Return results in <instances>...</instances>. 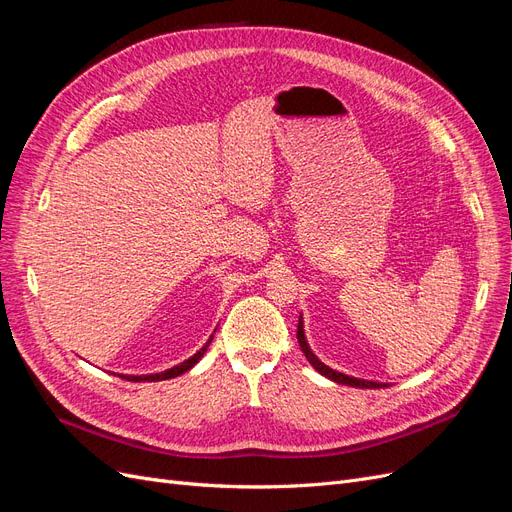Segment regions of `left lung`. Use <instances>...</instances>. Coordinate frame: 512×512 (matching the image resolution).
<instances>
[{
	"instance_id": "8db88e82",
	"label": "left lung",
	"mask_w": 512,
	"mask_h": 512,
	"mask_svg": "<svg viewBox=\"0 0 512 512\" xmlns=\"http://www.w3.org/2000/svg\"><path fill=\"white\" fill-rule=\"evenodd\" d=\"M297 339H299V346L303 350V354L307 356V361L312 363V367L316 371H320L322 376H327L329 380L337 382V384H346V386H359V389H382V382H371V380H361V378H352V376H346L342 374V371H335L331 369L329 365H324L318 356L312 352V348H309L307 339H305V331H303V316H299V324H297Z\"/></svg>"
}]
</instances>
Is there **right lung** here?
Wrapping results in <instances>:
<instances>
[{"label":"right lung","mask_w":512,"mask_h":512,"mask_svg":"<svg viewBox=\"0 0 512 512\" xmlns=\"http://www.w3.org/2000/svg\"><path fill=\"white\" fill-rule=\"evenodd\" d=\"M211 339H213V335H211ZM211 339L209 342L200 348L194 356H190L188 361H183V363H179V365H175V367H170V369H166V371H160V374H149V376H119V378H123V380H130V382H158V380H168V378H177V376H181V374H185V371L188 369H192L200 359H203V354H205V350L209 348V344H211Z\"/></svg>","instance_id":"add662e5"}]
</instances>
